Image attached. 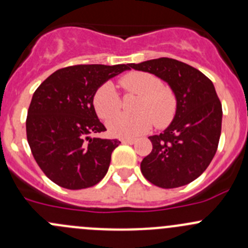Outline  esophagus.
Wrapping results in <instances>:
<instances>
[{"label":"esophagus","mask_w":248,"mask_h":248,"mask_svg":"<svg viewBox=\"0 0 248 248\" xmlns=\"http://www.w3.org/2000/svg\"><path fill=\"white\" fill-rule=\"evenodd\" d=\"M121 141L124 142V144H134L136 142V139H132V138H127V139H121Z\"/></svg>","instance_id":"esophagus-1"}]
</instances>
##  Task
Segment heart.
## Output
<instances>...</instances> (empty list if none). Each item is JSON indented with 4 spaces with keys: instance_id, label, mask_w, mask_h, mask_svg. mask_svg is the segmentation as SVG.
I'll use <instances>...</instances> for the list:
<instances>
[{
    "instance_id": "heart-1",
    "label": "heart",
    "mask_w": 248,
    "mask_h": 248,
    "mask_svg": "<svg viewBox=\"0 0 248 248\" xmlns=\"http://www.w3.org/2000/svg\"><path fill=\"white\" fill-rule=\"evenodd\" d=\"M120 86L138 96L134 104V115L116 114L120 109V96L111 82H106L93 94V107L101 119H108L107 126L110 134L119 138H134L156 124L164 127L175 116L177 99L174 91L163 85L158 77L147 72L134 71L120 79Z\"/></svg>"
}]
</instances>
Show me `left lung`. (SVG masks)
<instances>
[{
	"mask_svg": "<svg viewBox=\"0 0 248 248\" xmlns=\"http://www.w3.org/2000/svg\"><path fill=\"white\" fill-rule=\"evenodd\" d=\"M129 67L164 80L177 99L171 124L149 137L152 151L140 164L142 175L162 188L194 181L211 163L221 137L222 104L214 84L194 67L168 57Z\"/></svg>",
	"mask_w": 248,
	"mask_h": 248,
	"instance_id": "left-lung-1",
	"label": "left lung"
}]
</instances>
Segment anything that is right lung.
I'll return each mask as SVG.
<instances>
[{
  "label": "right lung",
  "mask_w": 248,
  "mask_h": 248,
  "mask_svg": "<svg viewBox=\"0 0 248 248\" xmlns=\"http://www.w3.org/2000/svg\"><path fill=\"white\" fill-rule=\"evenodd\" d=\"M129 64H78L54 72L38 86L27 111L26 134L44 174L67 189L98 184L108 171L117 139L90 138L107 131L93 107L101 85Z\"/></svg>",
  "instance_id": "right-lung-1"
}]
</instances>
